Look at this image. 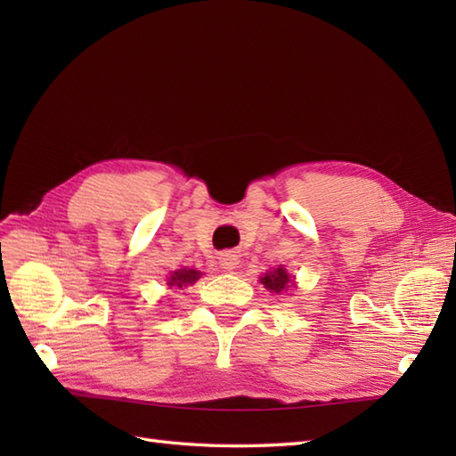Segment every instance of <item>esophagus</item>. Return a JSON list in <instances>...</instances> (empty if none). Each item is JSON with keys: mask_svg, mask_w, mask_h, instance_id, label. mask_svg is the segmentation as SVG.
I'll list each match as a JSON object with an SVG mask.
<instances>
[{"mask_svg": "<svg viewBox=\"0 0 456 456\" xmlns=\"http://www.w3.org/2000/svg\"><path fill=\"white\" fill-rule=\"evenodd\" d=\"M218 262H220V266H223L224 270H233V268L238 266V256L233 255V253H224V255H220Z\"/></svg>", "mask_w": 456, "mask_h": 456, "instance_id": "34e87169", "label": "esophagus"}]
</instances>
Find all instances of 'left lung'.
<instances>
[{"label": "left lung", "mask_w": 456, "mask_h": 456, "mask_svg": "<svg viewBox=\"0 0 456 456\" xmlns=\"http://www.w3.org/2000/svg\"><path fill=\"white\" fill-rule=\"evenodd\" d=\"M260 283H265L266 289H270L272 293H281L285 287H289V283H291V278H289V273L285 268H275L273 272H268L265 278H260Z\"/></svg>", "instance_id": "left-lung-1"}]
</instances>
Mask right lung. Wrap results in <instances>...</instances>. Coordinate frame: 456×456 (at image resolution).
Masks as SVG:
<instances>
[{
	"instance_id": "1",
	"label": "right lung",
	"mask_w": 456,
	"mask_h": 456,
	"mask_svg": "<svg viewBox=\"0 0 456 456\" xmlns=\"http://www.w3.org/2000/svg\"><path fill=\"white\" fill-rule=\"evenodd\" d=\"M200 278H201V272L191 270V268H183V270H176L171 275L167 285H171V287H186V285H191L194 281H198Z\"/></svg>"
}]
</instances>
